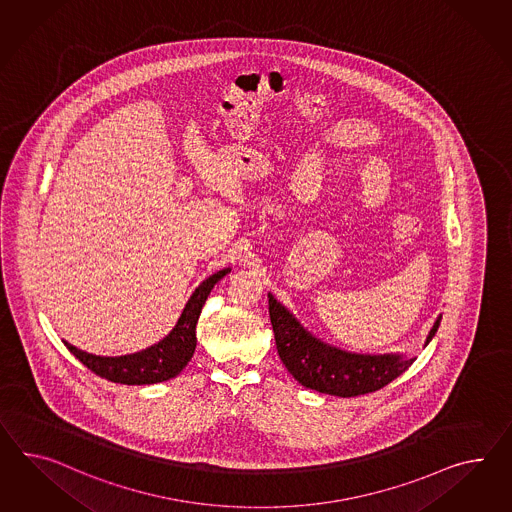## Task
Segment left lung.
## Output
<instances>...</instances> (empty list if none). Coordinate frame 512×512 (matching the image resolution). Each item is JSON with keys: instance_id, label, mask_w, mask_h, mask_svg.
I'll return each mask as SVG.
<instances>
[{"instance_id": "left-lung-1", "label": "left lung", "mask_w": 512, "mask_h": 512, "mask_svg": "<svg viewBox=\"0 0 512 512\" xmlns=\"http://www.w3.org/2000/svg\"><path fill=\"white\" fill-rule=\"evenodd\" d=\"M268 311L283 365L302 386L320 393L335 397L373 393L395 380L415 361V358H402L399 354H352L326 345L307 332L272 294H268ZM440 320L442 317L436 318L425 345H429L434 333L438 332Z\"/></svg>"}]
</instances>
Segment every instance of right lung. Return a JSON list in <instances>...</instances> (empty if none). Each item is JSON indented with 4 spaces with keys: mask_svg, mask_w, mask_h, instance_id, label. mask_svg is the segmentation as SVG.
Listing matches in <instances>:
<instances>
[{
    "mask_svg": "<svg viewBox=\"0 0 512 512\" xmlns=\"http://www.w3.org/2000/svg\"><path fill=\"white\" fill-rule=\"evenodd\" d=\"M229 272L231 270L225 268L205 279L190 296L175 328L158 345L149 346L147 350L128 354V356L104 358V356H93L78 350L67 341L65 346L78 360L82 361L87 369H91L100 378H106L115 384L143 386V384H156V382H166L169 378H175L194 356L195 345H197L195 326L201 315V309L207 302L208 294L221 277L227 276Z\"/></svg>",
    "mask_w": 512,
    "mask_h": 512,
    "instance_id": "right-lung-1",
    "label": "right lung"
}]
</instances>
